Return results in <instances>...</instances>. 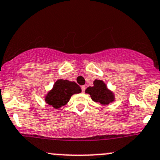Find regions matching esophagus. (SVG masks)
<instances>
[{
    "label": "esophagus",
    "mask_w": 160,
    "mask_h": 160,
    "mask_svg": "<svg viewBox=\"0 0 160 160\" xmlns=\"http://www.w3.org/2000/svg\"><path fill=\"white\" fill-rule=\"evenodd\" d=\"M81 89H82V92L84 93L85 89H86V87H85V86H82V87H81Z\"/></svg>",
    "instance_id": "34e87169"
}]
</instances>
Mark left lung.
<instances>
[{
    "label": "left lung",
    "mask_w": 160,
    "mask_h": 160,
    "mask_svg": "<svg viewBox=\"0 0 160 160\" xmlns=\"http://www.w3.org/2000/svg\"><path fill=\"white\" fill-rule=\"evenodd\" d=\"M94 86L88 87L85 92L91 95L94 102L100 103L102 105H108L115 100L114 94L107 88L106 84L102 80H95Z\"/></svg>",
    "instance_id": "left-lung-1"
}]
</instances>
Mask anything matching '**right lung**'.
<instances>
[{
    "label": "right lung",
    "mask_w": 160,
    "mask_h": 160,
    "mask_svg": "<svg viewBox=\"0 0 160 160\" xmlns=\"http://www.w3.org/2000/svg\"><path fill=\"white\" fill-rule=\"evenodd\" d=\"M80 92L81 88L77 83L59 79L45 96V102L49 105L58 109L68 103L72 94Z\"/></svg>",
    "instance_id": "obj_1"
}]
</instances>
